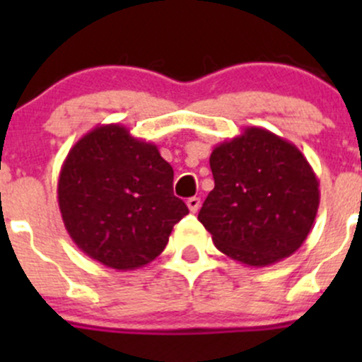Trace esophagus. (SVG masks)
Instances as JSON below:
<instances>
[{"instance_id":"obj_1","label":"esophagus","mask_w":362,"mask_h":362,"mask_svg":"<svg viewBox=\"0 0 362 362\" xmlns=\"http://www.w3.org/2000/svg\"><path fill=\"white\" fill-rule=\"evenodd\" d=\"M187 206H189V210L192 211V214H198V210H199V206H202V202H199V198H189L187 199Z\"/></svg>"}]
</instances>
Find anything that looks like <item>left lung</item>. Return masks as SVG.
Here are the masks:
<instances>
[{
    "instance_id": "1",
    "label": "left lung",
    "mask_w": 362,
    "mask_h": 362,
    "mask_svg": "<svg viewBox=\"0 0 362 362\" xmlns=\"http://www.w3.org/2000/svg\"><path fill=\"white\" fill-rule=\"evenodd\" d=\"M210 168L215 187L198 221L222 254L262 268L303 245L320 191L317 175L294 144L249 126L214 148Z\"/></svg>"
}]
</instances>
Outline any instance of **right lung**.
Returning a JSON list of instances; mask_svg holds the SVG:
<instances>
[{"instance_id": "add662e5", "label": "right lung", "mask_w": 362, "mask_h": 362, "mask_svg": "<svg viewBox=\"0 0 362 362\" xmlns=\"http://www.w3.org/2000/svg\"><path fill=\"white\" fill-rule=\"evenodd\" d=\"M57 202L75 245L120 272L154 261L189 214L173 194V168L158 145L131 136L120 124L94 127L69 148Z\"/></svg>"}]
</instances>
